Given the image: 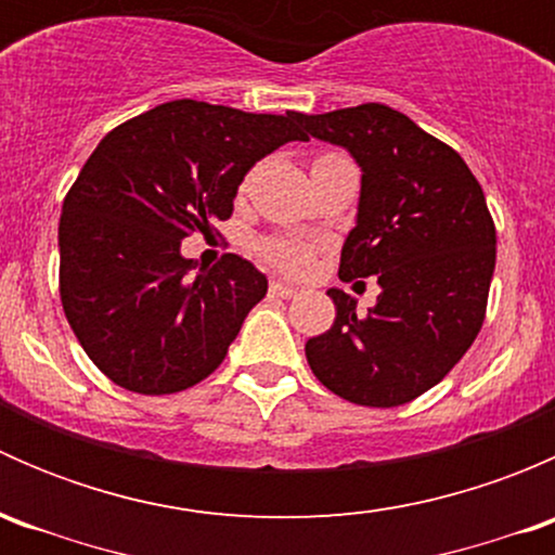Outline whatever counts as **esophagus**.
<instances>
[{
  "mask_svg": "<svg viewBox=\"0 0 555 555\" xmlns=\"http://www.w3.org/2000/svg\"><path fill=\"white\" fill-rule=\"evenodd\" d=\"M271 295H276V298H295L298 295V289L293 287V284H284V282H271Z\"/></svg>",
  "mask_w": 555,
  "mask_h": 555,
  "instance_id": "34e87169",
  "label": "esophagus"
}]
</instances>
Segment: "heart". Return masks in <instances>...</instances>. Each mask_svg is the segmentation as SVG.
<instances>
[{
  "mask_svg": "<svg viewBox=\"0 0 555 555\" xmlns=\"http://www.w3.org/2000/svg\"><path fill=\"white\" fill-rule=\"evenodd\" d=\"M260 255L284 273H300L311 262L309 246L295 242V238H266V242H260Z\"/></svg>",
  "mask_w": 555,
  "mask_h": 555,
  "instance_id": "1",
  "label": "heart"
}]
</instances>
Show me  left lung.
<instances>
[{"label": "left lung", "instance_id": "obj_1", "mask_svg": "<svg viewBox=\"0 0 555 555\" xmlns=\"http://www.w3.org/2000/svg\"><path fill=\"white\" fill-rule=\"evenodd\" d=\"M295 120L360 166L357 225L338 276H376L382 287L367 313H357L344 289H327L335 322L309 338L306 360L330 391L357 405L416 400L443 382L483 324L496 262L483 190L456 150L386 104L298 112Z\"/></svg>", "mask_w": 555, "mask_h": 555}]
</instances>
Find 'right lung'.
<instances>
[{"label": "right lung", "mask_w": 555, "mask_h": 555, "mask_svg": "<svg viewBox=\"0 0 555 555\" xmlns=\"http://www.w3.org/2000/svg\"><path fill=\"white\" fill-rule=\"evenodd\" d=\"M295 117L179 99L93 150L61 209L59 282L77 340L109 382L171 395L225 360L268 279L238 255L193 273L182 238L233 215L246 171L304 139Z\"/></svg>", "instance_id": "1"}]
</instances>
